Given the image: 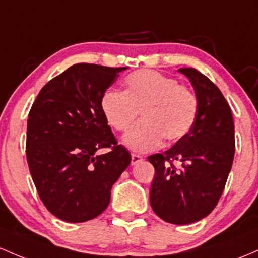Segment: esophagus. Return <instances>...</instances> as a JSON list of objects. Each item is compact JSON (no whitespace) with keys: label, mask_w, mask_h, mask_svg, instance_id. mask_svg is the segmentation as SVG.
<instances>
[{"label":"esophagus","mask_w":258,"mask_h":258,"mask_svg":"<svg viewBox=\"0 0 258 258\" xmlns=\"http://www.w3.org/2000/svg\"><path fill=\"white\" fill-rule=\"evenodd\" d=\"M143 160V158L141 157V155H137V154H132L131 157V164L132 165H136V164L141 163V161Z\"/></svg>","instance_id":"1"}]
</instances>
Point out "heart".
I'll use <instances>...</instances> for the list:
<instances>
[{
    "label": "heart",
    "instance_id": "heart-1",
    "mask_svg": "<svg viewBox=\"0 0 258 258\" xmlns=\"http://www.w3.org/2000/svg\"><path fill=\"white\" fill-rule=\"evenodd\" d=\"M124 92L107 89L101 110L116 131H126L141 112L142 121L123 136L124 146L146 153L159 148L164 138L176 142L196 121L198 100L191 88L153 70H140L123 81Z\"/></svg>",
    "mask_w": 258,
    "mask_h": 258
}]
</instances>
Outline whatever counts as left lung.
I'll return each mask as SVG.
<instances>
[{"label": "left lung", "instance_id": "left-lung-1", "mask_svg": "<svg viewBox=\"0 0 258 258\" xmlns=\"http://www.w3.org/2000/svg\"><path fill=\"white\" fill-rule=\"evenodd\" d=\"M179 72L195 88L196 121L170 149L149 155L148 160L155 169L153 211L165 222L182 225L198 222L216 208L233 165L235 134L230 106L219 88L196 69L183 67Z\"/></svg>", "mask_w": 258, "mask_h": 258}]
</instances>
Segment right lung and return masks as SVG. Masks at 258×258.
Wrapping results in <instances>:
<instances>
[{
  "mask_svg": "<svg viewBox=\"0 0 258 258\" xmlns=\"http://www.w3.org/2000/svg\"><path fill=\"white\" fill-rule=\"evenodd\" d=\"M127 67L76 63L47 82L27 123V160L45 207L64 222L98 217L131 163L101 110V97ZM109 152L98 156L96 151Z\"/></svg>",
  "mask_w": 258,
  "mask_h": 258,
  "instance_id": "add662e5",
  "label": "right lung"
}]
</instances>
